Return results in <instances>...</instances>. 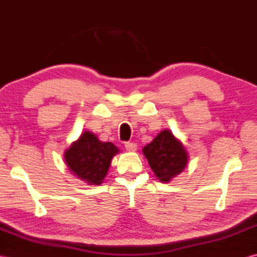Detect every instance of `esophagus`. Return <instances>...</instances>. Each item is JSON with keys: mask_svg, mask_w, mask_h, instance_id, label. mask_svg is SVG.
<instances>
[{"mask_svg": "<svg viewBox=\"0 0 257 257\" xmlns=\"http://www.w3.org/2000/svg\"><path fill=\"white\" fill-rule=\"evenodd\" d=\"M124 148L127 149L128 151H136L137 150V145H136L135 143H125L124 144Z\"/></svg>", "mask_w": 257, "mask_h": 257, "instance_id": "1", "label": "esophagus"}]
</instances>
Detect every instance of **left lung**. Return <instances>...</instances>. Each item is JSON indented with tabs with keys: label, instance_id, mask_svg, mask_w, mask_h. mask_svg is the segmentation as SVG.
<instances>
[{
	"label": "left lung",
	"instance_id": "obj_1",
	"mask_svg": "<svg viewBox=\"0 0 257 257\" xmlns=\"http://www.w3.org/2000/svg\"><path fill=\"white\" fill-rule=\"evenodd\" d=\"M143 151L152 171L161 182H169L188 165L187 150L168 129L158 135Z\"/></svg>",
	"mask_w": 257,
	"mask_h": 257
}]
</instances>
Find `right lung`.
<instances>
[{"label":"right lung","mask_w":257,"mask_h":257,"mask_svg":"<svg viewBox=\"0 0 257 257\" xmlns=\"http://www.w3.org/2000/svg\"><path fill=\"white\" fill-rule=\"evenodd\" d=\"M119 150L111 143H102L96 135L85 132L65 151V162L74 176L91 185H99L107 176L112 157Z\"/></svg>","instance_id":"add662e5"}]
</instances>
